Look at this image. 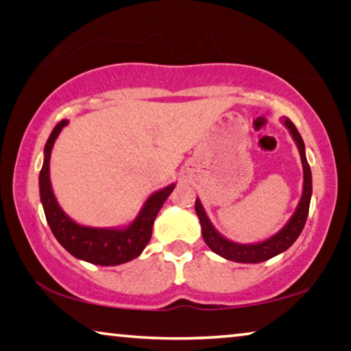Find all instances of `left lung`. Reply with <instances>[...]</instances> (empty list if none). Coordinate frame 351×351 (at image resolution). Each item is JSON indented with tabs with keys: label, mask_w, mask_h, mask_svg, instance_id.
<instances>
[{
	"label": "left lung",
	"mask_w": 351,
	"mask_h": 351,
	"mask_svg": "<svg viewBox=\"0 0 351 351\" xmlns=\"http://www.w3.org/2000/svg\"><path fill=\"white\" fill-rule=\"evenodd\" d=\"M283 123L287 125L291 134H293L295 144L299 147L302 165H304V193H302L300 203L297 206L294 215L291 217V219L280 232L276 234L274 237H271V239H268L266 241L257 243V245H239V243L229 241L226 240L224 237L219 235L215 230V228H213L212 223L209 221V218L206 215L203 206L199 203V199L195 201V210H197V215L199 218L206 245L209 246L213 252L221 255L224 258L239 261V263H260V261L269 260L272 257H276L277 254L287 251V249L297 240V237L300 235L302 230H304L308 210H310V201H311V193H313L311 169L306 161L305 145H304V141H302L300 133L297 132L295 125L289 121L288 117H283Z\"/></svg>",
	"instance_id": "left-lung-1"
}]
</instances>
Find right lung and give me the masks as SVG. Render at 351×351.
Returning a JSON list of instances; mask_svg holds the SVG:
<instances>
[{
	"label": "right lung",
	"mask_w": 351,
	"mask_h": 351,
	"mask_svg": "<svg viewBox=\"0 0 351 351\" xmlns=\"http://www.w3.org/2000/svg\"><path fill=\"white\" fill-rule=\"evenodd\" d=\"M64 125H68V121L63 119L52 130L45 145V162L40 171V198L52 234L69 254L94 265L114 266L136 258L150 241L154 218L175 184L153 193L142 207L138 218L127 229H96L74 223L58 206L49 181L52 145Z\"/></svg>",
	"instance_id": "add662e5"
}]
</instances>
